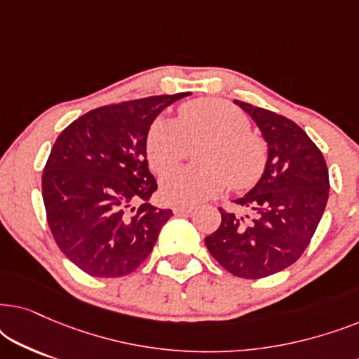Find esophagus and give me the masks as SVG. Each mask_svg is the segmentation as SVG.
<instances>
[{
  "mask_svg": "<svg viewBox=\"0 0 359 359\" xmlns=\"http://www.w3.org/2000/svg\"><path fill=\"white\" fill-rule=\"evenodd\" d=\"M173 212L176 215H188V214H193L194 212V208L193 205H183V204H178L173 208Z\"/></svg>",
  "mask_w": 359,
  "mask_h": 359,
  "instance_id": "1",
  "label": "esophagus"
}]
</instances>
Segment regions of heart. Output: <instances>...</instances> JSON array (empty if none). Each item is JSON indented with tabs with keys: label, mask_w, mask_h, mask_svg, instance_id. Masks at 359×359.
<instances>
[{
	"label": "heart",
	"mask_w": 359,
	"mask_h": 359,
	"mask_svg": "<svg viewBox=\"0 0 359 359\" xmlns=\"http://www.w3.org/2000/svg\"><path fill=\"white\" fill-rule=\"evenodd\" d=\"M205 142L199 150V168H180L165 176L161 193L170 203L198 204L227 188L247 189L262 178L268 163V145L252 132L250 119L237 106L215 97L184 102L178 121L158 117L147 132L145 150L150 168L158 175L184 158L188 145Z\"/></svg>",
	"instance_id": "b5f03b06"
}]
</instances>
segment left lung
I'll return each instance as SVG.
<instances>
[{
    "label": "left lung",
    "mask_w": 359,
    "mask_h": 359,
    "mask_svg": "<svg viewBox=\"0 0 359 359\" xmlns=\"http://www.w3.org/2000/svg\"><path fill=\"white\" fill-rule=\"evenodd\" d=\"M235 104L268 142L266 170L248 194L233 201L247 214L219 209L222 222L204 242L233 276L259 279L301 258L325 210L330 181L322 151L296 122L248 102Z\"/></svg>",
    "instance_id": "left-lung-1"
}]
</instances>
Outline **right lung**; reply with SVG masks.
I'll return each instance as SVG.
<instances>
[{"label":"right lung","mask_w":359,"mask_h":359,"mask_svg":"<svg viewBox=\"0 0 359 359\" xmlns=\"http://www.w3.org/2000/svg\"><path fill=\"white\" fill-rule=\"evenodd\" d=\"M188 95L96 107L57 137L42 173L47 222L63 255L90 276L135 271L173 215L149 203L158 186L145 140L155 117Z\"/></svg>","instance_id":"add662e5"}]
</instances>
